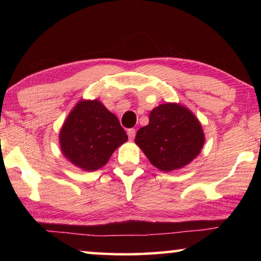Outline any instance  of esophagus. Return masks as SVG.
Masks as SVG:
<instances>
[{
    "mask_svg": "<svg viewBox=\"0 0 261 261\" xmlns=\"http://www.w3.org/2000/svg\"><path fill=\"white\" fill-rule=\"evenodd\" d=\"M127 136H129L130 140H134V138L136 137V130L135 129H129L127 130Z\"/></svg>",
    "mask_w": 261,
    "mask_h": 261,
    "instance_id": "34e87169",
    "label": "esophagus"
}]
</instances>
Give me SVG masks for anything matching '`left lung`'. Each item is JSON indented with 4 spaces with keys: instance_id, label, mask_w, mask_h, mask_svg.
Segmentation results:
<instances>
[{
    "instance_id": "obj_1",
    "label": "left lung",
    "mask_w": 261,
    "mask_h": 261,
    "mask_svg": "<svg viewBox=\"0 0 261 261\" xmlns=\"http://www.w3.org/2000/svg\"><path fill=\"white\" fill-rule=\"evenodd\" d=\"M135 143L154 167L169 173L182 169L199 155L205 135L191 110L167 102L149 113V123L137 132Z\"/></svg>"
}]
</instances>
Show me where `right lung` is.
<instances>
[{
    "label": "right lung",
    "instance_id": "right-lung-1",
    "mask_svg": "<svg viewBox=\"0 0 261 261\" xmlns=\"http://www.w3.org/2000/svg\"><path fill=\"white\" fill-rule=\"evenodd\" d=\"M59 140L68 161L82 170L94 171L107 165L127 136L118 118L94 99L78 101L61 127Z\"/></svg>",
    "mask_w": 261,
    "mask_h": 261
}]
</instances>
